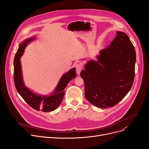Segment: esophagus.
Wrapping results in <instances>:
<instances>
[{"instance_id":"1","label":"esophagus","mask_w":149,"mask_h":149,"mask_svg":"<svg viewBox=\"0 0 149 149\" xmlns=\"http://www.w3.org/2000/svg\"><path fill=\"white\" fill-rule=\"evenodd\" d=\"M75 68H76V71H77V74L78 75H79L80 72L81 71V70L83 69V65L80 63H79L76 64L75 65Z\"/></svg>"}]
</instances>
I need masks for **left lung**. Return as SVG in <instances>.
<instances>
[{
    "label": "left lung",
    "instance_id": "8db88e82",
    "mask_svg": "<svg viewBox=\"0 0 149 149\" xmlns=\"http://www.w3.org/2000/svg\"><path fill=\"white\" fill-rule=\"evenodd\" d=\"M98 61H89L80 76L85 97L100 108L113 107L130 90L135 77L136 52L128 36L116 31L110 46L100 52Z\"/></svg>",
    "mask_w": 149,
    "mask_h": 149
}]
</instances>
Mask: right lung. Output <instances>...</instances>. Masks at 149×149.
<instances>
[{"label":"right lung","mask_w":149,"mask_h":149,"mask_svg":"<svg viewBox=\"0 0 149 149\" xmlns=\"http://www.w3.org/2000/svg\"><path fill=\"white\" fill-rule=\"evenodd\" d=\"M34 37L26 39L19 44V48L14 60V81L15 88L25 102L36 111L42 112L53 111L59 106L65 95L64 89L68 83L76 77L75 68H72L62 75L55 91L51 95L42 96L36 94L28 89L23 83L20 58L28 43L33 40Z\"/></svg>","instance_id":"add662e5"}]
</instances>
